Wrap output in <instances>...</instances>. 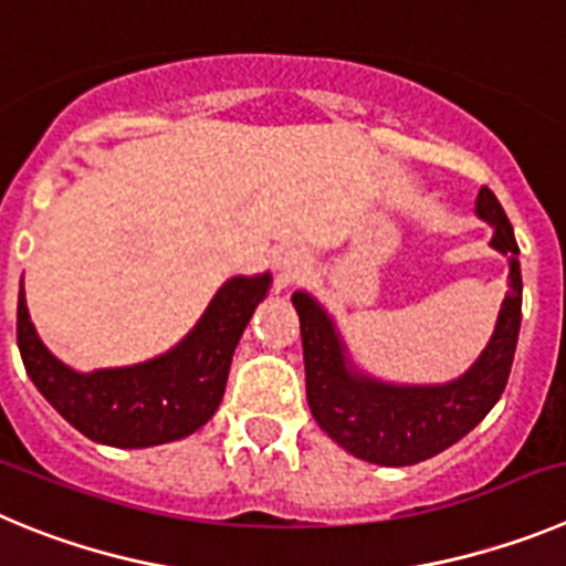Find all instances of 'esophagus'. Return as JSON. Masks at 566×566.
Masks as SVG:
<instances>
[{
	"label": "esophagus",
	"instance_id": "1",
	"mask_svg": "<svg viewBox=\"0 0 566 566\" xmlns=\"http://www.w3.org/2000/svg\"><path fill=\"white\" fill-rule=\"evenodd\" d=\"M276 268H279V279H282V282L287 284V282H293V279L302 276V273L307 271L310 264H307V256H304V253L284 251L282 256H279Z\"/></svg>",
	"mask_w": 566,
	"mask_h": 566
}]
</instances>
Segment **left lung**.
I'll return each mask as SVG.
<instances>
[{
  "label": "left lung",
  "mask_w": 566,
  "mask_h": 566,
  "mask_svg": "<svg viewBox=\"0 0 566 566\" xmlns=\"http://www.w3.org/2000/svg\"><path fill=\"white\" fill-rule=\"evenodd\" d=\"M476 213L493 226L491 245L511 259V284L491 340L471 369L451 384L397 386L369 378L346 358V346L327 310L302 290L293 293V307L302 321L310 411L321 431L358 460L389 468L429 460L480 426L505 391L522 324L518 245L505 208L488 186L476 195Z\"/></svg>",
  "instance_id": "1"
}]
</instances>
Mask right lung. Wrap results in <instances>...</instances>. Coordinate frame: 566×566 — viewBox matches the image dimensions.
<instances>
[{
    "instance_id": "add662e5",
    "label": "right lung",
    "mask_w": 566,
    "mask_h": 566,
    "mask_svg": "<svg viewBox=\"0 0 566 566\" xmlns=\"http://www.w3.org/2000/svg\"><path fill=\"white\" fill-rule=\"evenodd\" d=\"M268 287L271 273L228 279L175 349L146 364L90 375L64 366L42 344L19 287V353L35 389L84 437L115 448L160 446L211 420L226 395L233 349Z\"/></svg>"
}]
</instances>
